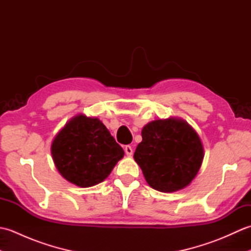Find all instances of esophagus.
I'll return each instance as SVG.
<instances>
[{
  "mask_svg": "<svg viewBox=\"0 0 251 251\" xmlns=\"http://www.w3.org/2000/svg\"><path fill=\"white\" fill-rule=\"evenodd\" d=\"M124 150H125V153L127 154V155H131L132 154V148L130 146H126Z\"/></svg>",
  "mask_w": 251,
  "mask_h": 251,
  "instance_id": "34e87169",
  "label": "esophagus"
}]
</instances>
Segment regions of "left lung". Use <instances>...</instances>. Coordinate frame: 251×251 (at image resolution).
Instances as JSON below:
<instances>
[{
	"label": "left lung",
	"instance_id": "1",
	"mask_svg": "<svg viewBox=\"0 0 251 251\" xmlns=\"http://www.w3.org/2000/svg\"><path fill=\"white\" fill-rule=\"evenodd\" d=\"M141 136L134 158L148 184L169 193L188 186L204 158L197 132L185 121L169 117L148 123Z\"/></svg>",
	"mask_w": 251,
	"mask_h": 251
}]
</instances>
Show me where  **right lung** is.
<instances>
[{
  "mask_svg": "<svg viewBox=\"0 0 251 251\" xmlns=\"http://www.w3.org/2000/svg\"><path fill=\"white\" fill-rule=\"evenodd\" d=\"M51 156L63 178L81 188L108 177L124 150L97 117L74 116L51 143Z\"/></svg>",
  "mask_w": 251,
  "mask_h": 251,
  "instance_id": "right-lung-1",
  "label": "right lung"
}]
</instances>
